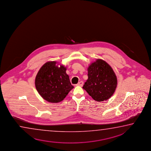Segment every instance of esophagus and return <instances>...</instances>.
I'll return each instance as SVG.
<instances>
[{
	"instance_id": "obj_1",
	"label": "esophagus",
	"mask_w": 151,
	"mask_h": 151,
	"mask_svg": "<svg viewBox=\"0 0 151 151\" xmlns=\"http://www.w3.org/2000/svg\"><path fill=\"white\" fill-rule=\"evenodd\" d=\"M83 84V82H82V81H80L79 82H78V83L77 84V86H80V87H82Z\"/></svg>"
}]
</instances>
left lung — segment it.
Here are the masks:
<instances>
[{
  "label": "left lung",
  "instance_id": "obj_1",
  "mask_svg": "<svg viewBox=\"0 0 151 151\" xmlns=\"http://www.w3.org/2000/svg\"><path fill=\"white\" fill-rule=\"evenodd\" d=\"M88 79L83 89L97 101L109 99L115 92L117 79L113 69L106 62L97 59L88 68Z\"/></svg>",
  "mask_w": 151,
  "mask_h": 151
}]
</instances>
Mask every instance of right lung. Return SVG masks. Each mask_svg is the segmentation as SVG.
<instances>
[{
	"mask_svg": "<svg viewBox=\"0 0 151 151\" xmlns=\"http://www.w3.org/2000/svg\"><path fill=\"white\" fill-rule=\"evenodd\" d=\"M55 61L47 62L38 71L35 80L37 91L47 101L58 103L64 99L74 87L72 86L67 68L58 67Z\"/></svg>",
	"mask_w": 151,
	"mask_h": 151,
	"instance_id": "right-lung-1",
	"label": "right lung"
}]
</instances>
